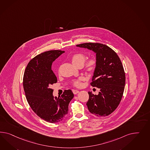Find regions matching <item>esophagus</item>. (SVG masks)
Returning <instances> with one entry per match:
<instances>
[{"instance_id": "1", "label": "esophagus", "mask_w": 150, "mask_h": 150, "mask_svg": "<svg viewBox=\"0 0 150 150\" xmlns=\"http://www.w3.org/2000/svg\"><path fill=\"white\" fill-rule=\"evenodd\" d=\"M73 92L74 94H76L77 93H79V91H78V90H73Z\"/></svg>"}]
</instances>
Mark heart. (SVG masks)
<instances>
[{
  "mask_svg": "<svg viewBox=\"0 0 150 150\" xmlns=\"http://www.w3.org/2000/svg\"><path fill=\"white\" fill-rule=\"evenodd\" d=\"M86 56L82 53H76L74 54L71 57V62L75 66L79 65H83L85 61ZM97 59L96 58H91L89 60L87 61L85 64V69L88 72H92L95 69L97 65ZM83 77H80L78 80L74 82V85L76 87L81 86V81L83 80Z\"/></svg>",
  "mask_w": 150,
  "mask_h": 150,
  "instance_id": "1",
  "label": "heart"
}]
</instances>
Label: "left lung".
<instances>
[{
	"label": "left lung",
	"mask_w": 150,
	"mask_h": 150,
	"mask_svg": "<svg viewBox=\"0 0 150 150\" xmlns=\"http://www.w3.org/2000/svg\"><path fill=\"white\" fill-rule=\"evenodd\" d=\"M76 46L96 54L97 63L91 85L99 88L100 92L97 95L88 92V109L97 116H108L117 108L125 89L126 76L121 61L117 53L105 45L89 42Z\"/></svg>",
	"instance_id": "1"
}]
</instances>
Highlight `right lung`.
I'll use <instances>...</instances> for the list:
<instances>
[{
	"mask_svg": "<svg viewBox=\"0 0 150 150\" xmlns=\"http://www.w3.org/2000/svg\"><path fill=\"white\" fill-rule=\"evenodd\" d=\"M65 52L52 50L42 53L29 62L24 71L23 85L26 99L33 111L50 123L61 121L68 113L74 95L65 90L61 97H54L50 86L57 82L52 70L53 61Z\"/></svg>",
	"mask_w": 150,
	"mask_h": 150,
	"instance_id": "1",
	"label": "right lung"
}]
</instances>
